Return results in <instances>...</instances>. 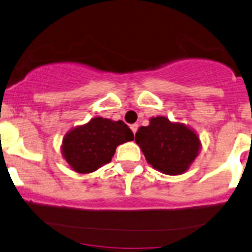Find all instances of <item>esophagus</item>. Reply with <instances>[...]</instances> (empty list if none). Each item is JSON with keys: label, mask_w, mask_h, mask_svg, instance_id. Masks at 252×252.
Listing matches in <instances>:
<instances>
[{"label": "esophagus", "mask_w": 252, "mask_h": 252, "mask_svg": "<svg viewBox=\"0 0 252 252\" xmlns=\"http://www.w3.org/2000/svg\"><path fill=\"white\" fill-rule=\"evenodd\" d=\"M131 129H132V132L135 134V132L138 131V124H133V125H131Z\"/></svg>", "instance_id": "obj_1"}]
</instances>
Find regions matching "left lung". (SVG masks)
I'll return each instance as SVG.
<instances>
[{
  "mask_svg": "<svg viewBox=\"0 0 252 252\" xmlns=\"http://www.w3.org/2000/svg\"><path fill=\"white\" fill-rule=\"evenodd\" d=\"M135 143L152 168L168 175L183 174L199 155L200 139L183 124L171 123L165 117L150 119L135 133Z\"/></svg>",
  "mask_w": 252,
  "mask_h": 252,
  "instance_id": "obj_1",
  "label": "left lung"
}]
</instances>
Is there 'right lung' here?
<instances>
[{
    "label": "right lung",
    "instance_id": "add662e5",
    "mask_svg": "<svg viewBox=\"0 0 252 252\" xmlns=\"http://www.w3.org/2000/svg\"><path fill=\"white\" fill-rule=\"evenodd\" d=\"M133 138V132L124 121L97 117L66 133L62 154L72 170L88 174L111 162L117 146Z\"/></svg>",
    "mask_w": 252,
    "mask_h": 252
}]
</instances>
